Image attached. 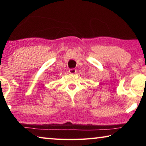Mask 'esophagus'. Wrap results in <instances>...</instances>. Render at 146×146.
Segmentation results:
<instances>
[{"instance_id": "34e87169", "label": "esophagus", "mask_w": 146, "mask_h": 146, "mask_svg": "<svg viewBox=\"0 0 146 146\" xmlns=\"http://www.w3.org/2000/svg\"><path fill=\"white\" fill-rule=\"evenodd\" d=\"M76 72V70L75 69H70V70H69V73H71V74H74Z\"/></svg>"}]
</instances>
